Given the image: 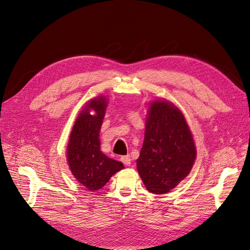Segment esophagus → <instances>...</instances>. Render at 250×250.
Listing matches in <instances>:
<instances>
[{
  "label": "esophagus",
  "instance_id": "esophagus-1",
  "mask_svg": "<svg viewBox=\"0 0 250 250\" xmlns=\"http://www.w3.org/2000/svg\"><path fill=\"white\" fill-rule=\"evenodd\" d=\"M121 161H122V163H123L125 166H130V164H131V158H130L129 155L122 156V157H121Z\"/></svg>",
  "mask_w": 250,
  "mask_h": 250
}]
</instances>
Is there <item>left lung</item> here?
Segmentation results:
<instances>
[{
  "label": "left lung",
  "mask_w": 250,
  "mask_h": 250,
  "mask_svg": "<svg viewBox=\"0 0 250 250\" xmlns=\"http://www.w3.org/2000/svg\"><path fill=\"white\" fill-rule=\"evenodd\" d=\"M195 158L193 135L183 112L167 100L153 101L137 161L147 190L154 194L170 192L188 175Z\"/></svg>",
  "instance_id": "8db88e82"
}]
</instances>
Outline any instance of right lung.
Segmentation results:
<instances>
[{
  "label": "right lung",
  "instance_id": "obj_1",
  "mask_svg": "<svg viewBox=\"0 0 250 250\" xmlns=\"http://www.w3.org/2000/svg\"><path fill=\"white\" fill-rule=\"evenodd\" d=\"M106 107L104 96L90 100L75 121L67 144L71 172L89 191L100 190L113 174L124 168L122 163L111 160L100 150L99 134Z\"/></svg>",
  "mask_w": 250,
  "mask_h": 250
}]
</instances>
